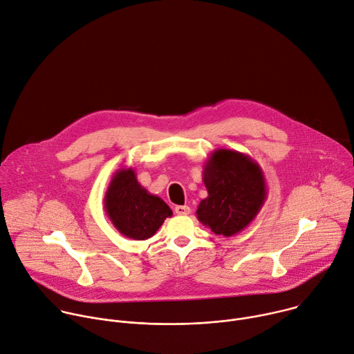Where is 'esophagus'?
Returning <instances> with one entry per match:
<instances>
[{
  "mask_svg": "<svg viewBox=\"0 0 354 354\" xmlns=\"http://www.w3.org/2000/svg\"><path fill=\"white\" fill-rule=\"evenodd\" d=\"M174 212H176L177 215H188V214H189V207H187V205H178V207L174 208Z\"/></svg>",
  "mask_w": 354,
  "mask_h": 354,
  "instance_id": "esophagus-1",
  "label": "esophagus"
}]
</instances>
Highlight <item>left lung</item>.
Segmentation results:
<instances>
[{"label":"left lung","mask_w":354,"mask_h":354,"mask_svg":"<svg viewBox=\"0 0 354 354\" xmlns=\"http://www.w3.org/2000/svg\"><path fill=\"white\" fill-rule=\"evenodd\" d=\"M203 181L208 197L195 214L219 236L229 238L246 229L267 198L261 167L250 156L236 150H214L204 165Z\"/></svg>","instance_id":"left-lung-1"}]
</instances>
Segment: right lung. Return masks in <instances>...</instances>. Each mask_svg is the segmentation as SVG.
Returning <instances> with one entry per match:
<instances>
[{
    "instance_id": "1",
    "label": "right lung",
    "mask_w": 354,
    "mask_h": 354,
    "mask_svg": "<svg viewBox=\"0 0 354 354\" xmlns=\"http://www.w3.org/2000/svg\"><path fill=\"white\" fill-rule=\"evenodd\" d=\"M104 208L116 230L133 241L151 238L165 219L173 215L160 197L139 184L132 167L120 169L112 176Z\"/></svg>"
}]
</instances>
